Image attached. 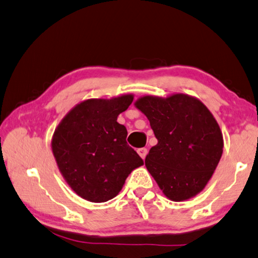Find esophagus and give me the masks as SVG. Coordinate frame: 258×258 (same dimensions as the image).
Masks as SVG:
<instances>
[{"mask_svg": "<svg viewBox=\"0 0 258 258\" xmlns=\"http://www.w3.org/2000/svg\"><path fill=\"white\" fill-rule=\"evenodd\" d=\"M137 153L139 154L140 157H142L143 159H145L146 155H147V149H146V148H139V149L137 150Z\"/></svg>", "mask_w": 258, "mask_h": 258, "instance_id": "obj_1", "label": "esophagus"}]
</instances>
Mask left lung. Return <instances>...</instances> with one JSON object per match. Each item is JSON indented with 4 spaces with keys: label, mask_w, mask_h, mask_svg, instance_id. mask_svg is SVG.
<instances>
[{
    "label": "left lung",
    "mask_w": 258,
    "mask_h": 258,
    "mask_svg": "<svg viewBox=\"0 0 258 258\" xmlns=\"http://www.w3.org/2000/svg\"><path fill=\"white\" fill-rule=\"evenodd\" d=\"M135 106L147 116L158 143L145 159L148 172L172 201H185L206 187L219 164L223 138L202 102L176 93L144 95Z\"/></svg>",
    "instance_id": "obj_1"
}]
</instances>
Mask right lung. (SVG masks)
Wrapping results in <instances>:
<instances>
[{
  "instance_id": "obj_1",
  "label": "right lung",
  "mask_w": 258,
  "mask_h": 258,
  "mask_svg": "<svg viewBox=\"0 0 258 258\" xmlns=\"http://www.w3.org/2000/svg\"><path fill=\"white\" fill-rule=\"evenodd\" d=\"M133 94L89 99L76 104L57 125L51 150L62 177L77 196L101 203L113 199L143 159L125 142L127 129L116 122Z\"/></svg>"
}]
</instances>
